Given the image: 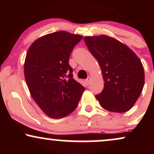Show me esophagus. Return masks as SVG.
Listing matches in <instances>:
<instances>
[{
	"label": "esophagus",
	"instance_id": "esophagus-1",
	"mask_svg": "<svg viewBox=\"0 0 154 154\" xmlns=\"http://www.w3.org/2000/svg\"><path fill=\"white\" fill-rule=\"evenodd\" d=\"M85 82H86V83H87V85H90V82H91V77H88V78L86 79Z\"/></svg>",
	"mask_w": 154,
	"mask_h": 154
}]
</instances>
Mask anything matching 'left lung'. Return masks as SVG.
<instances>
[{
	"mask_svg": "<svg viewBox=\"0 0 154 154\" xmlns=\"http://www.w3.org/2000/svg\"><path fill=\"white\" fill-rule=\"evenodd\" d=\"M90 52L98 61L104 88L95 95L106 110L124 113L135 105L143 91L144 69L137 55L126 45L107 35L84 38Z\"/></svg>",
	"mask_w": 154,
	"mask_h": 154,
	"instance_id": "1",
	"label": "left lung"
}]
</instances>
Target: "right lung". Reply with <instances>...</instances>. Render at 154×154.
I'll return each mask as SVG.
<instances>
[{
	"label": "right lung",
	"instance_id": "obj_1",
	"mask_svg": "<svg viewBox=\"0 0 154 154\" xmlns=\"http://www.w3.org/2000/svg\"><path fill=\"white\" fill-rule=\"evenodd\" d=\"M82 35L59 31L36 40L24 61L25 80L29 93L42 111L54 119L71 114L85 88L73 79L69 59Z\"/></svg>",
	"mask_w": 154,
	"mask_h": 154
}]
</instances>
